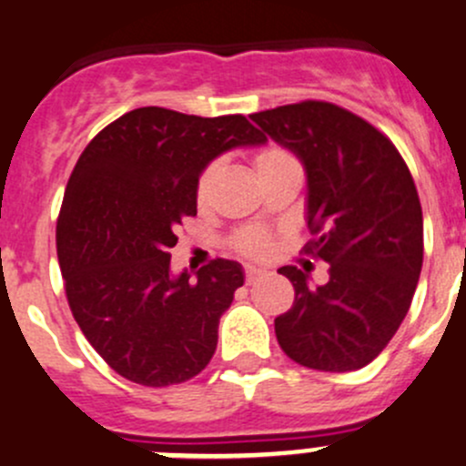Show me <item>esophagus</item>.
Listing matches in <instances>:
<instances>
[{"label":"esophagus","mask_w":466,"mask_h":466,"mask_svg":"<svg viewBox=\"0 0 466 466\" xmlns=\"http://www.w3.org/2000/svg\"><path fill=\"white\" fill-rule=\"evenodd\" d=\"M260 276H262V269H258V267H247V269H244V280H247V285L256 283Z\"/></svg>","instance_id":"34e87169"}]
</instances>
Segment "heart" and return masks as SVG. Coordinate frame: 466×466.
Returning a JSON list of instances; mask_svg holds the SVG:
<instances>
[{"instance_id":"heart-1","label":"heart","mask_w":466,"mask_h":466,"mask_svg":"<svg viewBox=\"0 0 466 466\" xmlns=\"http://www.w3.org/2000/svg\"><path fill=\"white\" fill-rule=\"evenodd\" d=\"M253 167H256L258 178H260L262 183L271 181V178L280 177V174L301 172L299 160L294 158L288 149H283V147L279 145H267L262 147V149H258L256 154H253ZM218 172H219V165L210 163L206 165L204 172H201L199 178H197V204L199 206L208 204L210 192H213V186H215V178H218ZM233 247L238 248L242 256L265 258L267 253H269L271 244L265 233L248 228V231H239L235 235Z\"/></svg>"}]
</instances>
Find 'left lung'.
Here are the masks:
<instances>
[{
  "mask_svg": "<svg viewBox=\"0 0 466 466\" xmlns=\"http://www.w3.org/2000/svg\"><path fill=\"white\" fill-rule=\"evenodd\" d=\"M306 167V253L330 265L312 288L306 271L279 274L294 303L274 319L280 349L317 371L370 365L405 319L423 262V218L408 165L390 137L351 110L301 101L251 115Z\"/></svg>",
  "mask_w": 466,
  "mask_h": 466,
  "instance_id": "obj_1",
  "label": "left lung"
}]
</instances>
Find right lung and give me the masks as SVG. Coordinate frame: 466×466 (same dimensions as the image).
<instances>
[{
	"label": "right lung",
	"mask_w": 466,
	"mask_h": 466,
	"mask_svg": "<svg viewBox=\"0 0 466 466\" xmlns=\"http://www.w3.org/2000/svg\"><path fill=\"white\" fill-rule=\"evenodd\" d=\"M244 115L197 117L145 106L96 133L78 156L56 224L70 310L95 351L127 380L195 379L218 349L219 319L244 271L218 258L178 276L177 228L197 215V178L235 147L265 145Z\"/></svg>",
	"instance_id": "obj_1"
}]
</instances>
